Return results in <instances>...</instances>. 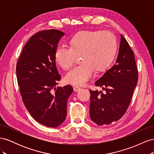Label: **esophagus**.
I'll list each match as a JSON object with an SVG mask.
<instances>
[{
  "label": "esophagus",
  "instance_id": "esophagus-1",
  "mask_svg": "<svg viewBox=\"0 0 154 154\" xmlns=\"http://www.w3.org/2000/svg\"><path fill=\"white\" fill-rule=\"evenodd\" d=\"M73 89H74V91H75V92H78V91H80V90L81 89V88L76 86V87H73Z\"/></svg>",
  "mask_w": 154,
  "mask_h": 154
}]
</instances>
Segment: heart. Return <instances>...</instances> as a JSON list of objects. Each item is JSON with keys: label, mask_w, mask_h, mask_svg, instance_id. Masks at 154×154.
<instances>
[{"label": "heart", "mask_w": 154, "mask_h": 154, "mask_svg": "<svg viewBox=\"0 0 154 154\" xmlns=\"http://www.w3.org/2000/svg\"><path fill=\"white\" fill-rule=\"evenodd\" d=\"M70 48L60 45L54 51L55 62L64 70L71 69L81 56L82 64L71 70L66 76V82L82 86L93 76L94 71H105L116 57L118 43L109 31H83L73 35L69 41Z\"/></svg>", "instance_id": "b5f03b06"}]
</instances>
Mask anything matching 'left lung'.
<instances>
[{"label": "left lung", "mask_w": 154, "mask_h": 154, "mask_svg": "<svg viewBox=\"0 0 154 154\" xmlns=\"http://www.w3.org/2000/svg\"><path fill=\"white\" fill-rule=\"evenodd\" d=\"M138 80L134 54L121 35L118 58L114 66L96 81L103 92L90 90V117L97 125H110L125 113Z\"/></svg>", "instance_id": "obj_1"}]
</instances>
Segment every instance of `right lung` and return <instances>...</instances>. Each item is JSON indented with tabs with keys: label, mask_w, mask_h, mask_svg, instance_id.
Segmentation results:
<instances>
[{
	"label": "right lung",
	"mask_w": 154,
	"mask_h": 154,
	"mask_svg": "<svg viewBox=\"0 0 154 154\" xmlns=\"http://www.w3.org/2000/svg\"><path fill=\"white\" fill-rule=\"evenodd\" d=\"M64 32L49 29L37 32L27 41L17 65V78L23 102L36 122L56 128L66 119L71 85L57 88L61 76L54 51ZM53 90H55L54 92Z\"/></svg>",
	"instance_id": "add662e5"
}]
</instances>
